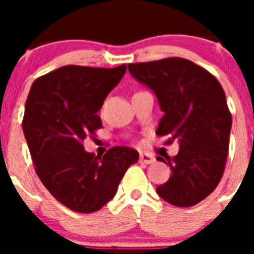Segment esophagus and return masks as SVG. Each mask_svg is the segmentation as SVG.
Wrapping results in <instances>:
<instances>
[{"mask_svg": "<svg viewBox=\"0 0 254 254\" xmlns=\"http://www.w3.org/2000/svg\"><path fill=\"white\" fill-rule=\"evenodd\" d=\"M139 162L150 165V163L155 162V158L151 154H149V153H141V154H139Z\"/></svg>", "mask_w": 254, "mask_h": 254, "instance_id": "34e87169", "label": "esophagus"}]
</instances>
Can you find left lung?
<instances>
[{"label": "left lung", "instance_id": "1", "mask_svg": "<svg viewBox=\"0 0 254 254\" xmlns=\"http://www.w3.org/2000/svg\"><path fill=\"white\" fill-rule=\"evenodd\" d=\"M130 73L158 97L163 117L157 134L166 145L179 141V151L166 161L171 178L157 187L163 200L191 207L216 189L224 174L232 115L220 83L200 65L183 58L130 63Z\"/></svg>", "mask_w": 254, "mask_h": 254}]
</instances>
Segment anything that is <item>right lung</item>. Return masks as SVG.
Returning <instances> with one entry per match:
<instances>
[{"label":"right lung","mask_w":254,"mask_h":254,"mask_svg":"<svg viewBox=\"0 0 254 254\" xmlns=\"http://www.w3.org/2000/svg\"><path fill=\"white\" fill-rule=\"evenodd\" d=\"M125 71V64L64 65L38 77L26 100L22 129L35 173L50 193L75 212L103 208L138 161L131 147L113 146L99 157L83 146L103 127L97 112Z\"/></svg>","instance_id":"1"}]
</instances>
